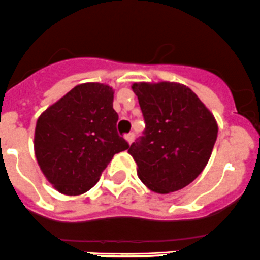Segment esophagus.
Instances as JSON below:
<instances>
[{"instance_id": "esophagus-1", "label": "esophagus", "mask_w": 260, "mask_h": 260, "mask_svg": "<svg viewBox=\"0 0 260 260\" xmlns=\"http://www.w3.org/2000/svg\"><path fill=\"white\" fill-rule=\"evenodd\" d=\"M125 139H126V141L129 142V144H131V142L134 141V139H135V134L129 133L127 135H125Z\"/></svg>"}]
</instances>
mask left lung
Wrapping results in <instances>:
<instances>
[{
    "label": "left lung",
    "mask_w": 260,
    "mask_h": 260,
    "mask_svg": "<svg viewBox=\"0 0 260 260\" xmlns=\"http://www.w3.org/2000/svg\"><path fill=\"white\" fill-rule=\"evenodd\" d=\"M133 90L145 120L142 136L129 147L138 176L153 192L178 191L207 165L218 134L216 119L183 84L135 83Z\"/></svg>",
    "instance_id": "8db88e82"
}]
</instances>
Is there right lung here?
Instances as JSON below:
<instances>
[{
	"label": "right lung",
	"mask_w": 260,
	"mask_h": 260,
	"mask_svg": "<svg viewBox=\"0 0 260 260\" xmlns=\"http://www.w3.org/2000/svg\"><path fill=\"white\" fill-rule=\"evenodd\" d=\"M114 91L100 83L74 86L38 118L35 152L60 193L77 196L99 181L114 155L130 145L118 134Z\"/></svg>",
	"instance_id": "1"
}]
</instances>
